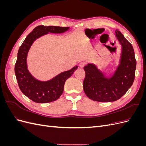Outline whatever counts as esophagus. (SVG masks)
<instances>
[{"mask_svg":"<svg viewBox=\"0 0 146 146\" xmlns=\"http://www.w3.org/2000/svg\"><path fill=\"white\" fill-rule=\"evenodd\" d=\"M86 64V62H85V61H82V62H80V64H79V66H80L81 68H82Z\"/></svg>","mask_w":146,"mask_h":146,"instance_id":"1","label":"esophagus"}]
</instances>
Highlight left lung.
I'll list each match as a JSON object with an SVG mask.
<instances>
[{
    "label": "left lung",
    "mask_w": 146,
    "mask_h": 146,
    "mask_svg": "<svg viewBox=\"0 0 146 146\" xmlns=\"http://www.w3.org/2000/svg\"><path fill=\"white\" fill-rule=\"evenodd\" d=\"M115 33L122 49L120 64L113 76L109 78L105 77L92 64L84 67L86 75L83 90L92 100L100 102L116 101L126 93L134 82L136 61L133 46L119 30Z\"/></svg>",
    "instance_id": "obj_1"
}]
</instances>
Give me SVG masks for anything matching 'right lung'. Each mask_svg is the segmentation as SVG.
Wrapping results in <instances>:
<instances>
[{
    "mask_svg": "<svg viewBox=\"0 0 146 146\" xmlns=\"http://www.w3.org/2000/svg\"><path fill=\"white\" fill-rule=\"evenodd\" d=\"M68 29L69 27L58 26L38 25L27 35L19 48L15 66L16 80L22 92L35 102L48 103L58 99L63 93L66 80L72 76L78 66L61 72L48 81L37 80L27 69V56L29 48L35 39L44 35L48 32L61 33Z\"/></svg>",
    "mask_w": 146,
    "mask_h": 146,
    "instance_id": "right-lung-1",
    "label": "right lung"
}]
</instances>
